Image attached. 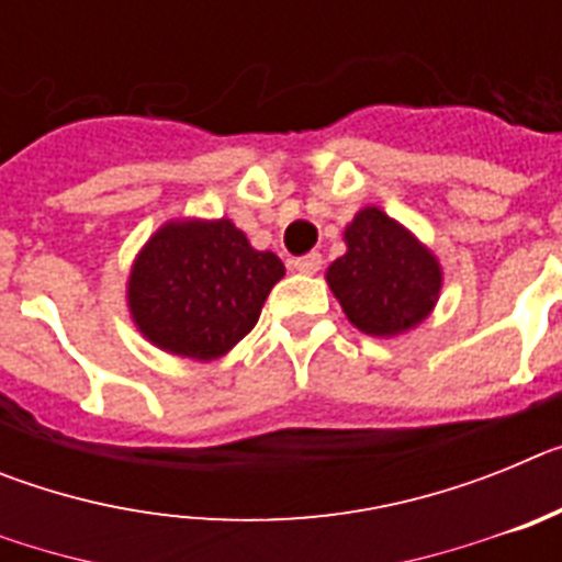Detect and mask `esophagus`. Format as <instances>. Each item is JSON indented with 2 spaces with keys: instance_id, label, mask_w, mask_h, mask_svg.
<instances>
[{
  "instance_id": "1",
  "label": "esophagus",
  "mask_w": 562,
  "mask_h": 562,
  "mask_svg": "<svg viewBox=\"0 0 562 562\" xmlns=\"http://www.w3.org/2000/svg\"><path fill=\"white\" fill-rule=\"evenodd\" d=\"M321 265H324L321 252H306V256H301L292 261V267H295L297 272H304V276H315V272L321 270Z\"/></svg>"
}]
</instances>
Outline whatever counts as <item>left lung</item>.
<instances>
[{
    "instance_id": "8db88e82",
    "label": "left lung",
    "mask_w": 562,
    "mask_h": 562,
    "mask_svg": "<svg viewBox=\"0 0 562 562\" xmlns=\"http://www.w3.org/2000/svg\"><path fill=\"white\" fill-rule=\"evenodd\" d=\"M342 238L346 252L331 261L326 281L357 329L394 337L434 312L441 267L414 233L380 207H362Z\"/></svg>"
}]
</instances>
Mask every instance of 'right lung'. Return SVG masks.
I'll return each instance as SVG.
<instances>
[{
	"instance_id": "obj_1",
	"label": "right lung",
	"mask_w": 562,
	"mask_h": 562,
	"mask_svg": "<svg viewBox=\"0 0 562 562\" xmlns=\"http://www.w3.org/2000/svg\"><path fill=\"white\" fill-rule=\"evenodd\" d=\"M281 258L252 250L231 220L166 222L128 276V312L146 340L168 355L216 360L256 326Z\"/></svg>"
}]
</instances>
